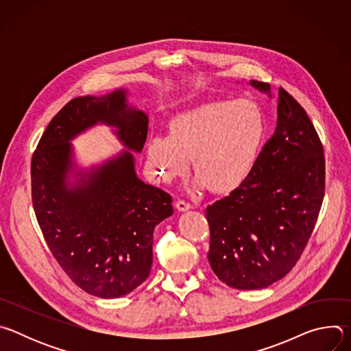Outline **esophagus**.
Returning a JSON list of instances; mask_svg holds the SVG:
<instances>
[{"label":"esophagus","instance_id":"obj_1","mask_svg":"<svg viewBox=\"0 0 351 351\" xmlns=\"http://www.w3.org/2000/svg\"><path fill=\"white\" fill-rule=\"evenodd\" d=\"M176 208H178V211H179V213H184V211L190 210V208H191V206H190L189 203L183 202V199H179V202L176 203Z\"/></svg>","mask_w":351,"mask_h":351}]
</instances>
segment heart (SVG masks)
<instances>
[{
    "label": "heart",
    "mask_w": 351,
    "mask_h": 351,
    "mask_svg": "<svg viewBox=\"0 0 351 351\" xmlns=\"http://www.w3.org/2000/svg\"><path fill=\"white\" fill-rule=\"evenodd\" d=\"M265 134V114L254 101H210L173 118L169 136L149 138L147 164L158 182L171 183L193 161L198 189L229 194L253 175Z\"/></svg>",
    "instance_id": "1"
}]
</instances>
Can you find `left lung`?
I'll return each instance as SVG.
<instances>
[{
    "mask_svg": "<svg viewBox=\"0 0 351 351\" xmlns=\"http://www.w3.org/2000/svg\"><path fill=\"white\" fill-rule=\"evenodd\" d=\"M269 97L271 86L250 80ZM325 194V158L308 115L283 88L274 136L250 179L208 206V261L221 282L257 290L286 276L314 230Z\"/></svg>",
    "mask_w": 351,
    "mask_h": 351,
    "instance_id": "1",
    "label": "left lung"
}]
</instances>
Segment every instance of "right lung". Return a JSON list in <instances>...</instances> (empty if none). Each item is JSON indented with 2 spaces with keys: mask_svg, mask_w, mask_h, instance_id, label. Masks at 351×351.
Here are the masks:
<instances>
[{
  "mask_svg": "<svg viewBox=\"0 0 351 351\" xmlns=\"http://www.w3.org/2000/svg\"><path fill=\"white\" fill-rule=\"evenodd\" d=\"M97 124L112 127L127 149L79 169L70 141ZM147 132L148 117L129 106L126 88L77 97L48 123L32 158V202L49 252L97 297L126 295L148 278L154 229L173 214L172 197L136 173L132 152L141 153Z\"/></svg>",
  "mask_w": 351,
  "mask_h": 351,
  "instance_id": "add662e5",
  "label": "right lung"
}]
</instances>
